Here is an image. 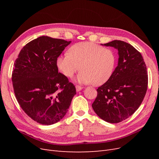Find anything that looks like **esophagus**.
I'll list each match as a JSON object with an SVG mask.
<instances>
[{
	"mask_svg": "<svg viewBox=\"0 0 159 159\" xmlns=\"http://www.w3.org/2000/svg\"><path fill=\"white\" fill-rule=\"evenodd\" d=\"M75 88H76V91H80V90L84 88L81 87V86L78 85H75Z\"/></svg>",
	"mask_w": 159,
	"mask_h": 159,
	"instance_id": "1",
	"label": "esophagus"
}]
</instances>
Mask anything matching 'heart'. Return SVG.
I'll return each instance as SVG.
<instances>
[{
  "label": "heart",
  "mask_w": 159,
  "mask_h": 159,
  "mask_svg": "<svg viewBox=\"0 0 159 159\" xmlns=\"http://www.w3.org/2000/svg\"><path fill=\"white\" fill-rule=\"evenodd\" d=\"M116 57L109 48L92 42H79L70 48L68 54L57 57L56 64L62 74L72 78L80 69V83L102 85L111 77Z\"/></svg>",
  "instance_id": "heart-1"
}]
</instances>
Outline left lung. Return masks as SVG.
<instances>
[{
	"instance_id": "left-lung-1",
	"label": "left lung",
	"mask_w": 159,
	"mask_h": 159,
	"mask_svg": "<svg viewBox=\"0 0 159 159\" xmlns=\"http://www.w3.org/2000/svg\"><path fill=\"white\" fill-rule=\"evenodd\" d=\"M104 46L117 49L118 65L111 77L97 89L92 107L104 121L117 123L131 116L145 98L147 66L141 53L125 42L113 40Z\"/></svg>"
}]
</instances>
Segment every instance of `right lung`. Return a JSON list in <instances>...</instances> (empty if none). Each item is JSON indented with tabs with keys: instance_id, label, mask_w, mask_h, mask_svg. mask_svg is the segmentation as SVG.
<instances>
[{
	"instance_id": "right-lung-1",
	"label": "right lung",
	"mask_w": 159,
	"mask_h": 159,
	"mask_svg": "<svg viewBox=\"0 0 159 159\" xmlns=\"http://www.w3.org/2000/svg\"><path fill=\"white\" fill-rule=\"evenodd\" d=\"M71 41L40 36L22 48L12 81L18 103L28 116L50 125L63 118L76 93L75 85L58 72L56 60Z\"/></svg>"
}]
</instances>
